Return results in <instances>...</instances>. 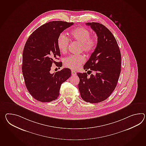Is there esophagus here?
Segmentation results:
<instances>
[{
  "label": "esophagus",
  "instance_id": "1",
  "mask_svg": "<svg viewBox=\"0 0 146 146\" xmlns=\"http://www.w3.org/2000/svg\"><path fill=\"white\" fill-rule=\"evenodd\" d=\"M71 73L72 75L73 76H75V75H76V72L74 71H72Z\"/></svg>",
  "mask_w": 146,
  "mask_h": 146
}]
</instances>
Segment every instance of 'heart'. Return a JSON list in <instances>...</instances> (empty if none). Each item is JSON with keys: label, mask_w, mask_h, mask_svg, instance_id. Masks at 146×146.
<instances>
[{"label": "heart", "mask_w": 146, "mask_h": 146, "mask_svg": "<svg viewBox=\"0 0 146 146\" xmlns=\"http://www.w3.org/2000/svg\"><path fill=\"white\" fill-rule=\"evenodd\" d=\"M90 35V31L84 27L76 28L70 33L72 39L81 43V49L87 54L93 52L97 45V37ZM68 45V40L66 36L63 33L60 34L57 39V46L59 51L61 53L66 52ZM84 62V57L83 55H72L64 58L63 63L65 67L76 70Z\"/></svg>", "instance_id": "heart-1"}]
</instances>
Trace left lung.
<instances>
[{"label":"left lung","mask_w":146,"mask_h":146,"mask_svg":"<svg viewBox=\"0 0 146 146\" xmlns=\"http://www.w3.org/2000/svg\"><path fill=\"white\" fill-rule=\"evenodd\" d=\"M96 33L97 46L83 68L78 73L81 97L90 103H98L110 97L116 87L121 71V53L116 40L105 26L98 23H86ZM94 73L90 77L87 74Z\"/></svg>","instance_id":"8db88e82"}]
</instances>
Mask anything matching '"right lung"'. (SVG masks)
Here are the masks:
<instances>
[{
    "instance_id": "1",
    "label": "right lung",
    "mask_w": 146,
    "mask_h": 146,
    "mask_svg": "<svg viewBox=\"0 0 146 146\" xmlns=\"http://www.w3.org/2000/svg\"><path fill=\"white\" fill-rule=\"evenodd\" d=\"M73 23L53 21L40 26L29 36L23 51L22 70L26 88L36 100L50 102L60 94L62 84L71 76L70 68L51 73L53 63L57 62L60 51L57 46L58 36Z\"/></svg>"
}]
</instances>
